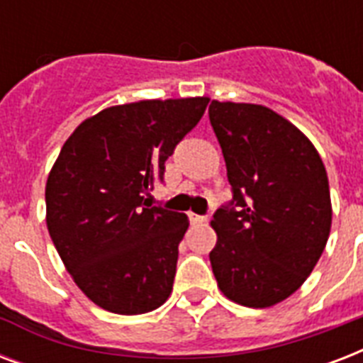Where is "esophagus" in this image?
<instances>
[{"mask_svg":"<svg viewBox=\"0 0 363 363\" xmlns=\"http://www.w3.org/2000/svg\"><path fill=\"white\" fill-rule=\"evenodd\" d=\"M188 216H190V222H192V224H203V222L207 220V216L196 215V213H188Z\"/></svg>","mask_w":363,"mask_h":363,"instance_id":"esophagus-1","label":"esophagus"}]
</instances>
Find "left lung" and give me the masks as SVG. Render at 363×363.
<instances>
[{
	"label": "left lung",
	"mask_w": 363,
	"mask_h": 363,
	"mask_svg": "<svg viewBox=\"0 0 363 363\" xmlns=\"http://www.w3.org/2000/svg\"><path fill=\"white\" fill-rule=\"evenodd\" d=\"M233 198L213 215L209 258L222 294L264 309L292 296L324 252L332 228L326 167L313 143L264 105L213 101Z\"/></svg>",
	"instance_id": "1"
}]
</instances>
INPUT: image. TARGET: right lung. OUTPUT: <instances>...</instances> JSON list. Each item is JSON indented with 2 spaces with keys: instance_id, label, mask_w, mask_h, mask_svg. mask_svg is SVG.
Segmentation results:
<instances>
[{
  "instance_id": "right-lung-1",
  "label": "right lung",
  "mask_w": 363,
  "mask_h": 363,
  "mask_svg": "<svg viewBox=\"0 0 363 363\" xmlns=\"http://www.w3.org/2000/svg\"><path fill=\"white\" fill-rule=\"evenodd\" d=\"M209 98L148 99L86 118L47 181V226L77 286L101 309L143 315L173 290L184 213L150 207L165 160L196 128Z\"/></svg>"
}]
</instances>
